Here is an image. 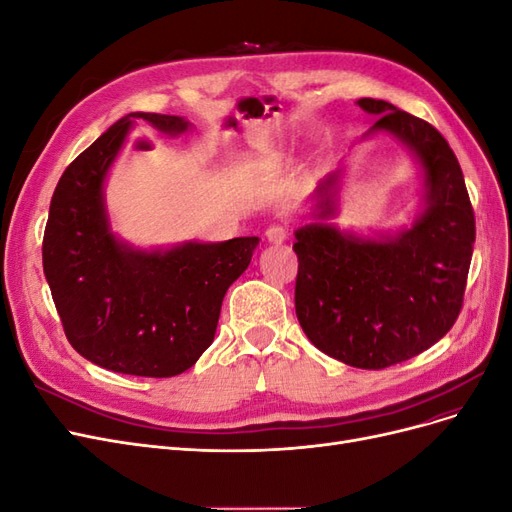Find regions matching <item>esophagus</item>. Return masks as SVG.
Returning a JSON list of instances; mask_svg holds the SVG:
<instances>
[{
  "mask_svg": "<svg viewBox=\"0 0 512 512\" xmlns=\"http://www.w3.org/2000/svg\"><path fill=\"white\" fill-rule=\"evenodd\" d=\"M265 237H267L269 243H284L286 237H288V232H286L284 226H269L267 232H265Z\"/></svg>",
  "mask_w": 512,
  "mask_h": 512,
  "instance_id": "esophagus-1",
  "label": "esophagus"
}]
</instances>
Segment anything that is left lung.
<instances>
[{"instance_id": "8db88e82", "label": "left lung", "mask_w": 512, "mask_h": 512, "mask_svg": "<svg viewBox=\"0 0 512 512\" xmlns=\"http://www.w3.org/2000/svg\"><path fill=\"white\" fill-rule=\"evenodd\" d=\"M378 117L361 141L391 136L412 156L421 192L408 226L361 235L339 228L344 162L309 196L312 222L294 230V307L309 342L361 369L408 361L455 324L476 237L461 166L444 136L384 100L361 98Z\"/></svg>"}]
</instances>
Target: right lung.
Masks as SVG:
<instances>
[{
    "mask_svg": "<svg viewBox=\"0 0 512 512\" xmlns=\"http://www.w3.org/2000/svg\"><path fill=\"white\" fill-rule=\"evenodd\" d=\"M179 136L177 115L130 113L61 175L44 230L42 265L72 348L117 374L170 378L215 337L224 294L250 267L258 237L138 247L113 230L106 179L136 121Z\"/></svg>",
    "mask_w": 512,
    "mask_h": 512,
    "instance_id": "add662e5",
    "label": "right lung"
}]
</instances>
